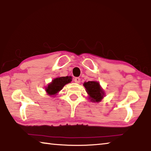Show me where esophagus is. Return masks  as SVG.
Masks as SVG:
<instances>
[{"label": "esophagus", "mask_w": 151, "mask_h": 151, "mask_svg": "<svg viewBox=\"0 0 151 151\" xmlns=\"http://www.w3.org/2000/svg\"><path fill=\"white\" fill-rule=\"evenodd\" d=\"M74 81H75L76 83H79L81 82V78L78 77H76V78H75V79H74Z\"/></svg>", "instance_id": "obj_1"}]
</instances>
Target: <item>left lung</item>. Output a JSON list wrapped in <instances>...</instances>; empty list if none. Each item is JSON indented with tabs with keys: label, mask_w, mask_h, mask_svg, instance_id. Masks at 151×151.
<instances>
[{
	"label": "left lung",
	"mask_w": 151,
	"mask_h": 151,
	"mask_svg": "<svg viewBox=\"0 0 151 151\" xmlns=\"http://www.w3.org/2000/svg\"><path fill=\"white\" fill-rule=\"evenodd\" d=\"M83 86L86 88L88 99L92 102L99 103L104 98V96H105V93L99 82L95 81L85 82Z\"/></svg>",
	"instance_id": "obj_1"
}]
</instances>
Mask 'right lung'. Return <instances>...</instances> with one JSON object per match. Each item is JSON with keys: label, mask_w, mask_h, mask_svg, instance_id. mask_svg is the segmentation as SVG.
<instances>
[{"label": "right lung", "mask_w": 151, "mask_h": 151, "mask_svg": "<svg viewBox=\"0 0 151 151\" xmlns=\"http://www.w3.org/2000/svg\"><path fill=\"white\" fill-rule=\"evenodd\" d=\"M71 81H72V76H70L55 78L45 87L46 93L50 96H55L58 92L62 90L64 86L66 84L70 83Z\"/></svg>", "instance_id": "add662e5"}]
</instances>
